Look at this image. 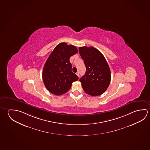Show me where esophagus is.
<instances>
[{
    "mask_svg": "<svg viewBox=\"0 0 150 150\" xmlns=\"http://www.w3.org/2000/svg\"><path fill=\"white\" fill-rule=\"evenodd\" d=\"M76 74L77 75L78 77H79V72H77V73H76Z\"/></svg>",
    "mask_w": 150,
    "mask_h": 150,
    "instance_id": "obj_1",
    "label": "esophagus"
}]
</instances>
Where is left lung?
<instances>
[{"instance_id": "obj_1", "label": "left lung", "mask_w": 150, "mask_h": 150, "mask_svg": "<svg viewBox=\"0 0 150 150\" xmlns=\"http://www.w3.org/2000/svg\"><path fill=\"white\" fill-rule=\"evenodd\" d=\"M79 53L84 60L86 71L79 79L87 94L96 96L107 89L110 81V71L101 52L93 47H80Z\"/></svg>"}]
</instances>
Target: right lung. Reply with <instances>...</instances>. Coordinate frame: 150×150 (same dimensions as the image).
<instances>
[{
	"mask_svg": "<svg viewBox=\"0 0 150 150\" xmlns=\"http://www.w3.org/2000/svg\"><path fill=\"white\" fill-rule=\"evenodd\" d=\"M78 52L74 45L61 42L56 46L45 63L42 71V80L49 92L56 95L66 93L72 83L79 79L71 71L69 58Z\"/></svg>",
	"mask_w": 150,
	"mask_h": 150,
	"instance_id": "obj_1",
	"label": "right lung"
}]
</instances>
